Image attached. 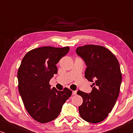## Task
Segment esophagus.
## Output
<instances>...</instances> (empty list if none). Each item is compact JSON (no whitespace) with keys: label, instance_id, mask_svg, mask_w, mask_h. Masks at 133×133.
<instances>
[{"label":"esophagus","instance_id":"1","mask_svg":"<svg viewBox=\"0 0 133 133\" xmlns=\"http://www.w3.org/2000/svg\"><path fill=\"white\" fill-rule=\"evenodd\" d=\"M72 95H76V91H72Z\"/></svg>","mask_w":133,"mask_h":133}]
</instances>
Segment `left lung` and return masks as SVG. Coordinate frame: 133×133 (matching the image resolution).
Returning a JSON list of instances; mask_svg holds the SVG:
<instances>
[{"label":"left lung","mask_w":133,"mask_h":133,"mask_svg":"<svg viewBox=\"0 0 133 133\" xmlns=\"http://www.w3.org/2000/svg\"><path fill=\"white\" fill-rule=\"evenodd\" d=\"M76 52L87 66L85 78L93 83L90 93L77 92L83 99L79 107L80 116L88 122H101L111 111L119 96L122 82L119 63L116 56L102 46L85 45L78 47Z\"/></svg>","instance_id":"obj_1"}]
</instances>
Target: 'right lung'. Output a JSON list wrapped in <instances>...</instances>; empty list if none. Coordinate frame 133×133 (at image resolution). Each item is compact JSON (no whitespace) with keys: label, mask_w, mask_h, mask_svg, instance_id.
<instances>
[{"label":"right lung","mask_w":133,"mask_h":133,"mask_svg":"<svg viewBox=\"0 0 133 133\" xmlns=\"http://www.w3.org/2000/svg\"><path fill=\"white\" fill-rule=\"evenodd\" d=\"M70 48L43 46L25 54L17 72L19 91L30 115L40 123L53 121L61 113L63 105L71 96L65 88H50L49 82L57 73V63Z\"/></svg>","instance_id":"obj_1"}]
</instances>
